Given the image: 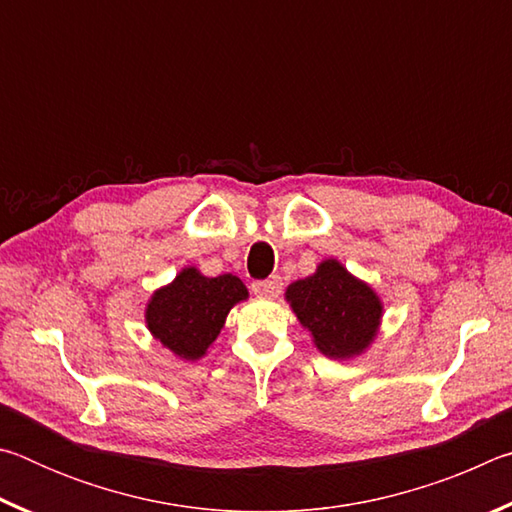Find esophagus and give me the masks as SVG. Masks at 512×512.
I'll use <instances>...</instances> for the list:
<instances>
[{
    "instance_id": "obj_1",
    "label": "esophagus",
    "mask_w": 512,
    "mask_h": 512,
    "mask_svg": "<svg viewBox=\"0 0 512 512\" xmlns=\"http://www.w3.org/2000/svg\"><path fill=\"white\" fill-rule=\"evenodd\" d=\"M282 289V280L280 275H271L268 280L262 282H255L253 284V291L257 293L259 298H277V293Z\"/></svg>"
}]
</instances>
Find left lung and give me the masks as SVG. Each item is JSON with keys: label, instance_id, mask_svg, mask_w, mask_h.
Masks as SVG:
<instances>
[{"label": "left lung", "instance_id": "1", "mask_svg": "<svg viewBox=\"0 0 512 512\" xmlns=\"http://www.w3.org/2000/svg\"><path fill=\"white\" fill-rule=\"evenodd\" d=\"M284 298L316 350L329 359L359 357L377 339L384 316L381 298L339 259H323L316 273L291 282Z\"/></svg>", "mask_w": 512, "mask_h": 512}]
</instances>
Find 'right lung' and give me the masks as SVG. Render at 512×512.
Wrapping results in <instances>:
<instances>
[{
    "label": "right lung",
    "mask_w": 512,
    "mask_h": 512,
    "mask_svg": "<svg viewBox=\"0 0 512 512\" xmlns=\"http://www.w3.org/2000/svg\"><path fill=\"white\" fill-rule=\"evenodd\" d=\"M248 300L237 275L207 277L185 266L169 284L155 289L146 302L144 320L155 341L183 361L203 359L221 334L230 309Z\"/></svg>",
    "instance_id": "obj_1"
}]
</instances>
